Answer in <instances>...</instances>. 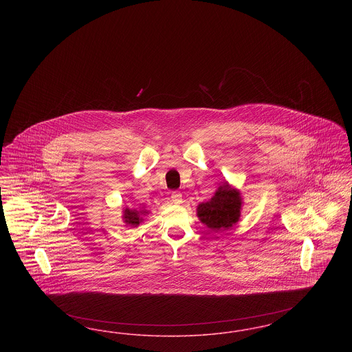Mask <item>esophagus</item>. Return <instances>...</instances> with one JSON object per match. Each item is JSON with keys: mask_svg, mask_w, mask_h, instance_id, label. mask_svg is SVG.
Returning <instances> with one entry per match:
<instances>
[{"mask_svg": "<svg viewBox=\"0 0 352 352\" xmlns=\"http://www.w3.org/2000/svg\"><path fill=\"white\" fill-rule=\"evenodd\" d=\"M171 201L175 204H179L182 201V194L179 191H173L171 192Z\"/></svg>", "mask_w": 352, "mask_h": 352, "instance_id": "esophagus-1", "label": "esophagus"}]
</instances>
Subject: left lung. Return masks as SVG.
I'll list each match as a JSON object with an SVG mask.
<instances>
[{"label":"left lung","instance_id":"8db88e82","mask_svg":"<svg viewBox=\"0 0 352 352\" xmlns=\"http://www.w3.org/2000/svg\"><path fill=\"white\" fill-rule=\"evenodd\" d=\"M241 204L243 201L239 190L226 182L219 187L210 201L198 206L197 215L203 224L218 232L231 228L239 221Z\"/></svg>","mask_w":352,"mask_h":352}]
</instances>
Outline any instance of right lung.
Returning <instances> with one entry per match:
<instances>
[{
	"label": "right lung",
	"instance_id": "1",
	"mask_svg": "<svg viewBox=\"0 0 352 352\" xmlns=\"http://www.w3.org/2000/svg\"><path fill=\"white\" fill-rule=\"evenodd\" d=\"M148 211L146 210H141V211H137V210H131V208H125L124 210V223L129 224V226H133L137 227L141 221H142V217L146 215Z\"/></svg>",
	"mask_w": 352,
	"mask_h": 352
}]
</instances>
